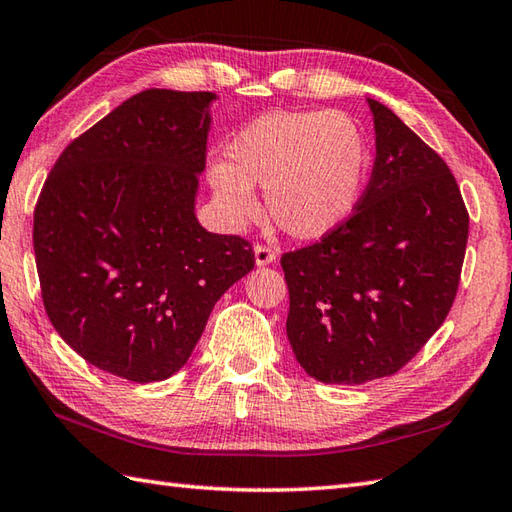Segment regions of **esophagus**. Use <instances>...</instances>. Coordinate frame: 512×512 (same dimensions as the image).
I'll return each instance as SVG.
<instances>
[{
  "label": "esophagus",
  "mask_w": 512,
  "mask_h": 512,
  "mask_svg": "<svg viewBox=\"0 0 512 512\" xmlns=\"http://www.w3.org/2000/svg\"><path fill=\"white\" fill-rule=\"evenodd\" d=\"M277 259V250L268 244H257L255 246V264L257 266H268Z\"/></svg>",
  "instance_id": "34e87169"
}]
</instances>
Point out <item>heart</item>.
<instances>
[{"instance_id":"b5f03b06","label":"heart","mask_w":512,"mask_h":512,"mask_svg":"<svg viewBox=\"0 0 512 512\" xmlns=\"http://www.w3.org/2000/svg\"><path fill=\"white\" fill-rule=\"evenodd\" d=\"M368 164L366 135L342 110H277L248 124L210 168V186L233 224L257 213L266 190L273 222L297 239L335 230L355 208Z\"/></svg>"}]
</instances>
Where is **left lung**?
Here are the masks:
<instances>
[{
	"label": "left lung",
	"instance_id": "1",
	"mask_svg": "<svg viewBox=\"0 0 512 512\" xmlns=\"http://www.w3.org/2000/svg\"><path fill=\"white\" fill-rule=\"evenodd\" d=\"M373 175L353 215L282 255L288 342L324 384L395 375L444 324L468 242L453 173L393 110L368 99Z\"/></svg>",
	"mask_w": 512,
	"mask_h": 512
}]
</instances>
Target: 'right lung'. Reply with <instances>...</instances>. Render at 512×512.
<instances>
[{
    "label": "right lung",
    "mask_w": 512,
    "mask_h": 512,
    "mask_svg": "<svg viewBox=\"0 0 512 512\" xmlns=\"http://www.w3.org/2000/svg\"><path fill=\"white\" fill-rule=\"evenodd\" d=\"M213 93L150 88L73 139L39 193L42 302L88 364L128 382L182 368L210 310L255 268L248 239L199 226Z\"/></svg>",
    "instance_id": "1"
}]
</instances>
